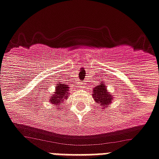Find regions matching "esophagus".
Returning <instances> with one entry per match:
<instances>
[{
  "label": "esophagus",
  "mask_w": 159,
  "mask_h": 159,
  "mask_svg": "<svg viewBox=\"0 0 159 159\" xmlns=\"http://www.w3.org/2000/svg\"><path fill=\"white\" fill-rule=\"evenodd\" d=\"M78 86H79V87H81V88H85L86 87V83L84 82H80L79 83H78Z\"/></svg>",
  "instance_id": "obj_1"
}]
</instances>
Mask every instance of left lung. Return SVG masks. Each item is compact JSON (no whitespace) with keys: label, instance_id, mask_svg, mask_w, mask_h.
I'll use <instances>...</instances> for the list:
<instances>
[{"label":"left lung","instance_id":"1","mask_svg":"<svg viewBox=\"0 0 159 159\" xmlns=\"http://www.w3.org/2000/svg\"><path fill=\"white\" fill-rule=\"evenodd\" d=\"M92 96L95 103L100 104L104 110L109 109V105L113 100V95L107 90L104 82H100L97 86L93 88Z\"/></svg>","mask_w":159,"mask_h":159}]
</instances>
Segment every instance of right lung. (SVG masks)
I'll return each mask as SVG.
<instances>
[{
    "label": "right lung",
    "mask_w": 159,
    "mask_h": 159,
    "mask_svg": "<svg viewBox=\"0 0 159 159\" xmlns=\"http://www.w3.org/2000/svg\"><path fill=\"white\" fill-rule=\"evenodd\" d=\"M69 95V86L64 83H59L55 86V93L50 97V102L53 105L57 106L59 109V105H62V103L67 100Z\"/></svg>",
    "instance_id": "1"
}]
</instances>
